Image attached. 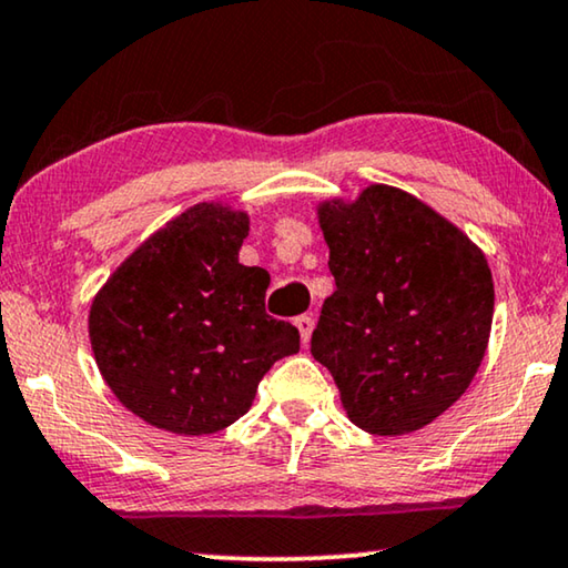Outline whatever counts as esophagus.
Returning <instances> with one entry per match:
<instances>
[{"label":"esophagus","mask_w":568,"mask_h":568,"mask_svg":"<svg viewBox=\"0 0 568 568\" xmlns=\"http://www.w3.org/2000/svg\"><path fill=\"white\" fill-rule=\"evenodd\" d=\"M295 328H298L301 342L308 344L311 334H313V318L311 316H298V318H295Z\"/></svg>","instance_id":"34e87169"}]
</instances>
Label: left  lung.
Returning <instances> with one entry per match:
<instances>
[{
  "instance_id": "left-lung-1",
  "label": "left lung",
  "mask_w": 568,
  "mask_h": 568,
  "mask_svg": "<svg viewBox=\"0 0 568 568\" xmlns=\"http://www.w3.org/2000/svg\"><path fill=\"white\" fill-rule=\"evenodd\" d=\"M336 291L311 354L367 434H413L471 385L493 332L487 257L413 193L372 183L316 206Z\"/></svg>"
}]
</instances>
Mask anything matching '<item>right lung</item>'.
Wrapping results in <instances>:
<instances>
[{"mask_svg":"<svg viewBox=\"0 0 568 568\" xmlns=\"http://www.w3.org/2000/svg\"><path fill=\"white\" fill-rule=\"evenodd\" d=\"M247 234V211L201 201L152 232L91 301L101 377L150 426L216 434L252 408L265 372L298 352V328L265 313L267 270L240 262Z\"/></svg>","mask_w":568,"mask_h":568,"instance_id":"1","label":"right lung"}]
</instances>
